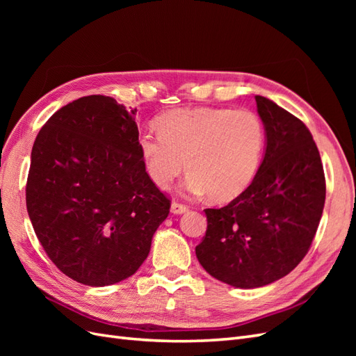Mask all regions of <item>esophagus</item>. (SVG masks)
<instances>
[{
  "label": "esophagus",
  "instance_id": "34e87169",
  "mask_svg": "<svg viewBox=\"0 0 356 356\" xmlns=\"http://www.w3.org/2000/svg\"><path fill=\"white\" fill-rule=\"evenodd\" d=\"M187 211H188V207H186V204H182V203L172 202V204H170V212H172V213L179 215V213H184V212H187Z\"/></svg>",
  "mask_w": 356,
  "mask_h": 356
}]
</instances>
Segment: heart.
I'll return each instance as SVG.
<instances>
[{
  "instance_id": "heart-1",
  "label": "heart",
  "mask_w": 356,
  "mask_h": 356,
  "mask_svg": "<svg viewBox=\"0 0 356 356\" xmlns=\"http://www.w3.org/2000/svg\"><path fill=\"white\" fill-rule=\"evenodd\" d=\"M157 129L138 136L148 177L169 188L187 170L184 187L212 202L239 197L254 182L266 149V129L257 113L238 108L174 110L157 118Z\"/></svg>"
}]
</instances>
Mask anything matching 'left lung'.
Instances as JSON below:
<instances>
[{"instance_id": "1", "label": "left lung", "mask_w": 356, "mask_h": 356, "mask_svg": "<svg viewBox=\"0 0 356 356\" xmlns=\"http://www.w3.org/2000/svg\"><path fill=\"white\" fill-rule=\"evenodd\" d=\"M266 129L258 174L227 207L204 209L207 234L196 246L202 267L236 288H258L294 270L315 238L325 203L318 147L305 123L255 96Z\"/></svg>"}]
</instances>
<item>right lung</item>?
I'll return each instance as SVG.
<instances>
[{"label":"right lung","mask_w":356,"mask_h":356,"mask_svg":"<svg viewBox=\"0 0 356 356\" xmlns=\"http://www.w3.org/2000/svg\"><path fill=\"white\" fill-rule=\"evenodd\" d=\"M135 114L110 96H84L53 114L32 147V227L59 270L89 286L132 276L169 213L145 170Z\"/></svg>","instance_id":"add662e5"}]
</instances>
